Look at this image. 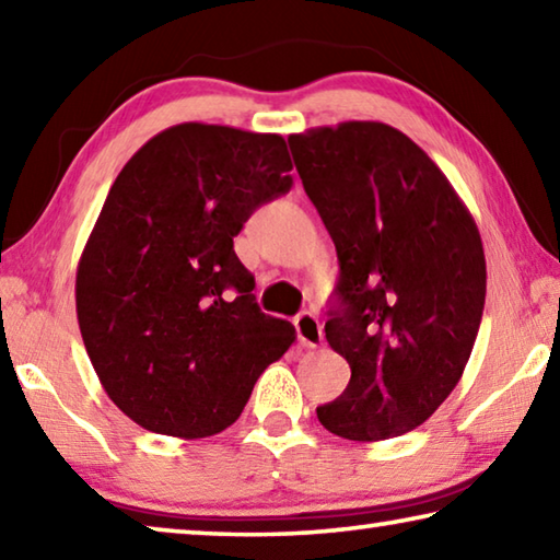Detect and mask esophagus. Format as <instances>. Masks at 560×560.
Returning <instances> with one entry per match:
<instances>
[{
    "mask_svg": "<svg viewBox=\"0 0 560 560\" xmlns=\"http://www.w3.org/2000/svg\"><path fill=\"white\" fill-rule=\"evenodd\" d=\"M293 326H296V336L301 340V346L316 348V346H320V340H324V328H320V320L314 314H308V311L299 314L296 320H293Z\"/></svg>",
    "mask_w": 560,
    "mask_h": 560,
    "instance_id": "34e87169",
    "label": "esophagus"
}]
</instances>
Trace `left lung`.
Instances as JSON below:
<instances>
[{"instance_id": "1", "label": "left lung", "mask_w": 560, "mask_h": 560, "mask_svg": "<svg viewBox=\"0 0 560 560\" xmlns=\"http://www.w3.org/2000/svg\"><path fill=\"white\" fill-rule=\"evenodd\" d=\"M338 254L328 346L350 383L316 407L353 442L400 438L447 400L479 334L487 261L450 179L393 126L348 120L289 136Z\"/></svg>"}]
</instances>
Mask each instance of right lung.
Returning a JSON list of instances; mask_svg holds the SVG:
<instances>
[{"mask_svg": "<svg viewBox=\"0 0 560 560\" xmlns=\"http://www.w3.org/2000/svg\"><path fill=\"white\" fill-rule=\"evenodd\" d=\"M287 140L207 122L150 138L113 183L75 271V314L103 390L140 428L222 432L296 338L261 314L234 236L287 195Z\"/></svg>", "mask_w": 560, "mask_h": 560, "instance_id": "1", "label": "right lung"}]
</instances>
